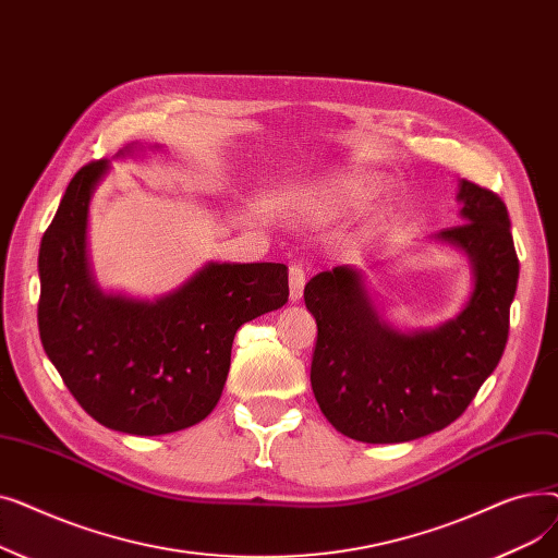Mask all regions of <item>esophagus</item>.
I'll list each match as a JSON object with an SVG mask.
<instances>
[{
  "label": "esophagus",
  "mask_w": 558,
  "mask_h": 558,
  "mask_svg": "<svg viewBox=\"0 0 558 558\" xmlns=\"http://www.w3.org/2000/svg\"><path fill=\"white\" fill-rule=\"evenodd\" d=\"M303 287H305V269H303V264H299V262L289 264V299L294 301V303L301 301Z\"/></svg>",
  "instance_id": "esophagus-1"
}]
</instances>
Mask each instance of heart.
Returning a JSON list of instances; mask_svg holds the SVG:
<instances>
[{"instance_id":"heart-1","label":"heart","mask_w":558,"mask_h":558,"mask_svg":"<svg viewBox=\"0 0 558 558\" xmlns=\"http://www.w3.org/2000/svg\"><path fill=\"white\" fill-rule=\"evenodd\" d=\"M379 187L373 181L366 179H345L339 181L335 185V190H330V203L335 208H362L368 201H373L377 196Z\"/></svg>"}]
</instances>
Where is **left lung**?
Listing matches in <instances>:
<instances>
[{"label": "left lung", "mask_w": 558, "mask_h": 558, "mask_svg": "<svg viewBox=\"0 0 558 558\" xmlns=\"http://www.w3.org/2000/svg\"><path fill=\"white\" fill-rule=\"evenodd\" d=\"M463 223L438 232L473 262L475 289L436 330L393 332L366 296L360 271L335 267L305 284L316 318L310 383L326 418L364 444H402L454 423L502 360L520 264L505 201L461 181Z\"/></svg>", "instance_id": "8db88e82"}]
</instances>
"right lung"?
<instances>
[{
    "mask_svg": "<svg viewBox=\"0 0 558 558\" xmlns=\"http://www.w3.org/2000/svg\"><path fill=\"white\" fill-rule=\"evenodd\" d=\"M106 169L101 158L74 173L43 234L40 341L97 423L135 436L171 434L213 412L234 332L287 303V267L213 262L156 303L101 294L87 271L85 223Z\"/></svg>",
    "mask_w": 558,
    "mask_h": 558,
    "instance_id": "1",
    "label": "right lung"
}]
</instances>
